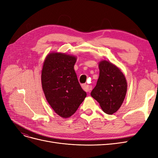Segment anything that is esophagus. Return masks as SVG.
<instances>
[{
	"label": "esophagus",
	"instance_id": "obj_1",
	"mask_svg": "<svg viewBox=\"0 0 158 158\" xmlns=\"http://www.w3.org/2000/svg\"><path fill=\"white\" fill-rule=\"evenodd\" d=\"M82 88L85 91V92H89V91L92 89V87H91L90 85H87V84L82 85Z\"/></svg>",
	"mask_w": 158,
	"mask_h": 158
}]
</instances>
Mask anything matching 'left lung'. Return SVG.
<instances>
[{
	"label": "left lung",
	"instance_id": "left-lung-1",
	"mask_svg": "<svg viewBox=\"0 0 158 158\" xmlns=\"http://www.w3.org/2000/svg\"><path fill=\"white\" fill-rule=\"evenodd\" d=\"M99 76L91 95L99 103L103 111L113 114L121 107L127 90L125 76L116 66L107 60L99 64Z\"/></svg>",
	"mask_w": 158,
	"mask_h": 158
}]
</instances>
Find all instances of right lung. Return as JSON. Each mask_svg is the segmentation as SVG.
Wrapping results in <instances>:
<instances>
[{
  "instance_id": "1",
  "label": "right lung",
  "mask_w": 158,
  "mask_h": 158,
  "mask_svg": "<svg viewBox=\"0 0 158 158\" xmlns=\"http://www.w3.org/2000/svg\"><path fill=\"white\" fill-rule=\"evenodd\" d=\"M76 57L60 52L50 53L44 61L41 84L47 101L59 116L68 118L86 97L74 66Z\"/></svg>"
}]
</instances>
